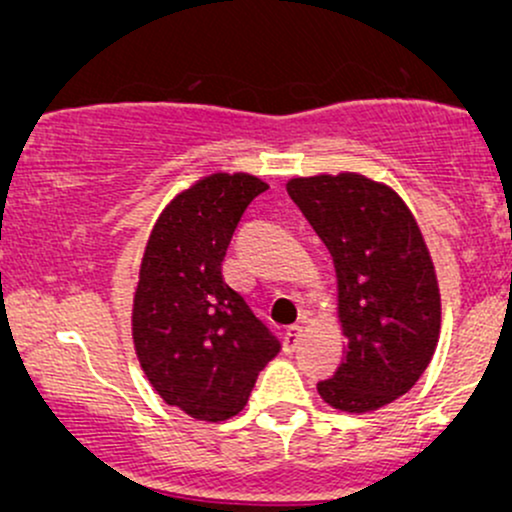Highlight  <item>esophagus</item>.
Returning <instances> with one entry per match:
<instances>
[{"label": "esophagus", "mask_w": 512, "mask_h": 512, "mask_svg": "<svg viewBox=\"0 0 512 512\" xmlns=\"http://www.w3.org/2000/svg\"><path fill=\"white\" fill-rule=\"evenodd\" d=\"M301 337H303V327L301 325H291L289 330L284 332V351H286V354H293V351L298 349V344H301Z\"/></svg>", "instance_id": "1"}]
</instances>
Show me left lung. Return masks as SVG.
Segmentation results:
<instances>
[{
  "label": "left lung",
  "mask_w": 512,
  "mask_h": 512,
  "mask_svg": "<svg viewBox=\"0 0 512 512\" xmlns=\"http://www.w3.org/2000/svg\"><path fill=\"white\" fill-rule=\"evenodd\" d=\"M286 190L337 269L346 351L317 392L351 414L385 407L414 387L438 344L440 291L424 236L402 197L366 175L293 178Z\"/></svg>",
  "instance_id": "8db88e82"
}]
</instances>
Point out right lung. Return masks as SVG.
Segmentation results:
<instances>
[{
  "label": "right lung",
  "instance_id": "1",
  "mask_svg": "<svg viewBox=\"0 0 512 512\" xmlns=\"http://www.w3.org/2000/svg\"><path fill=\"white\" fill-rule=\"evenodd\" d=\"M267 187L248 173L202 178L163 209L146 243L134 349L158 395L192 419L236 416L281 349L221 272L240 216Z\"/></svg>",
  "mask_w": 512,
  "mask_h": 512
}]
</instances>
